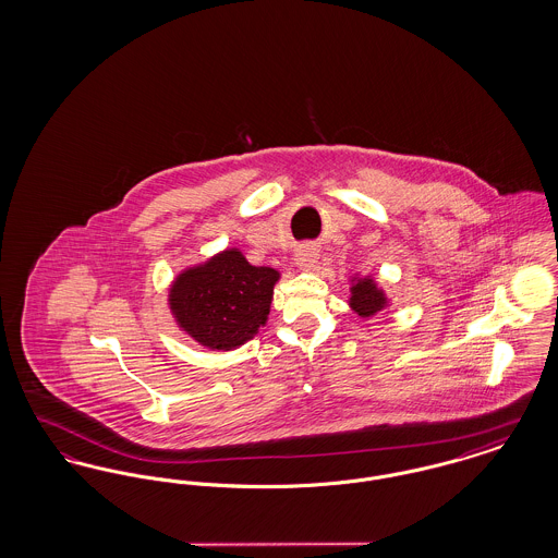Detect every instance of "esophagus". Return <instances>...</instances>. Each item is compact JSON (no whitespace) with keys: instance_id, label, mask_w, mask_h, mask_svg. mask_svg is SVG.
<instances>
[{"instance_id":"obj_1","label":"esophagus","mask_w":558,"mask_h":558,"mask_svg":"<svg viewBox=\"0 0 558 558\" xmlns=\"http://www.w3.org/2000/svg\"><path fill=\"white\" fill-rule=\"evenodd\" d=\"M318 248H316V246H312V244H303V246H299V248H296V253H294L296 267H299V269H303V271H314L316 266H318Z\"/></svg>"}]
</instances>
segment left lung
<instances>
[{
    "instance_id": "left-lung-1",
    "label": "left lung",
    "mask_w": 558,
    "mask_h": 558,
    "mask_svg": "<svg viewBox=\"0 0 558 558\" xmlns=\"http://www.w3.org/2000/svg\"><path fill=\"white\" fill-rule=\"evenodd\" d=\"M349 284L351 287H349L347 303L360 318H374L391 305V299L371 274L368 276L355 274L349 278Z\"/></svg>"
}]
</instances>
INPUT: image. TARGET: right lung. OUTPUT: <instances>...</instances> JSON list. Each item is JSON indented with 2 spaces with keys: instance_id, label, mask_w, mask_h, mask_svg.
I'll return each instance as SVG.
<instances>
[{
  "instance_id": "right-lung-1",
  "label": "right lung",
  "mask_w": 558,
  "mask_h": 558,
  "mask_svg": "<svg viewBox=\"0 0 558 558\" xmlns=\"http://www.w3.org/2000/svg\"><path fill=\"white\" fill-rule=\"evenodd\" d=\"M278 280V269L251 266L240 248L228 246L182 269L169 284L167 305L194 343L232 351L266 326Z\"/></svg>"
}]
</instances>
